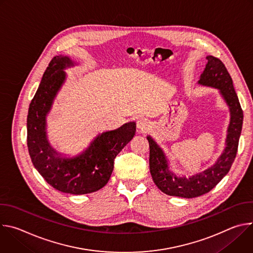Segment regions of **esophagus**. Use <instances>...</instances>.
I'll use <instances>...</instances> for the list:
<instances>
[{"label": "esophagus", "mask_w": 253, "mask_h": 253, "mask_svg": "<svg viewBox=\"0 0 253 253\" xmlns=\"http://www.w3.org/2000/svg\"><path fill=\"white\" fill-rule=\"evenodd\" d=\"M149 129H150V123L148 122V120L142 118V119H139L137 121V130H138V132L145 133Z\"/></svg>", "instance_id": "obj_1"}]
</instances>
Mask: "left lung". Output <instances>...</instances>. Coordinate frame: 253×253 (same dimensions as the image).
Returning <instances> with one entry per match:
<instances>
[{
    "instance_id": "obj_1",
    "label": "left lung",
    "mask_w": 253,
    "mask_h": 253,
    "mask_svg": "<svg viewBox=\"0 0 253 253\" xmlns=\"http://www.w3.org/2000/svg\"><path fill=\"white\" fill-rule=\"evenodd\" d=\"M207 64L198 81L199 85L218 89L229 107L230 123L227 129L226 147L216 162L192 176H177L169 170L168 159L151 136H147L150 147L149 166L153 181L167 195L194 198L209 192L228 173L236 157L242 129L243 112L235 93L232 79L224 64L213 56H207Z\"/></svg>"
}]
</instances>
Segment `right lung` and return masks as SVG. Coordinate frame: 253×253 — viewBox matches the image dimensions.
I'll return each mask as SVG.
<instances>
[{
  "label": "right lung",
  "mask_w": 253,
  "mask_h": 253,
  "mask_svg": "<svg viewBox=\"0 0 253 253\" xmlns=\"http://www.w3.org/2000/svg\"><path fill=\"white\" fill-rule=\"evenodd\" d=\"M74 65L62 55L49 63L29 107L27 145L35 168L51 186L64 193L80 195L95 192L109 181L114 159L134 137L136 124L129 122L99 134L78 156L67 158L57 152L47 138L46 117L66 80L64 69Z\"/></svg>",
  "instance_id": "1"
}]
</instances>
